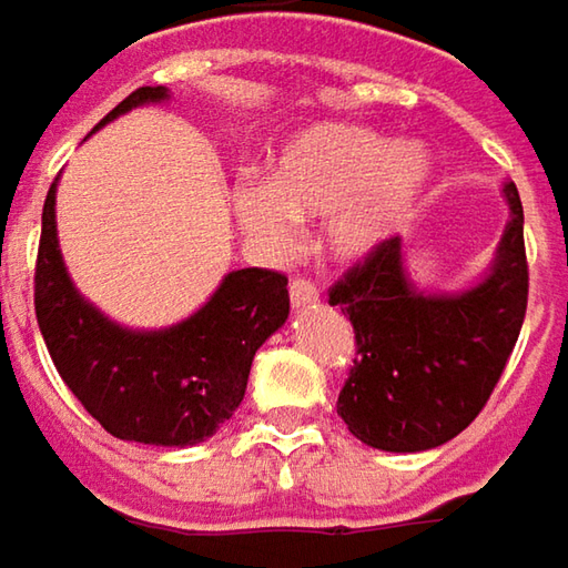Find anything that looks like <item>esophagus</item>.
Listing matches in <instances>:
<instances>
[{"label": "esophagus", "instance_id": "esophagus-1", "mask_svg": "<svg viewBox=\"0 0 568 568\" xmlns=\"http://www.w3.org/2000/svg\"><path fill=\"white\" fill-rule=\"evenodd\" d=\"M320 300V287L310 277H294L291 281V303L294 306H313Z\"/></svg>", "mask_w": 568, "mask_h": 568}]
</instances>
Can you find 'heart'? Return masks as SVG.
Masks as SVG:
<instances>
[{"mask_svg":"<svg viewBox=\"0 0 568 568\" xmlns=\"http://www.w3.org/2000/svg\"><path fill=\"white\" fill-rule=\"evenodd\" d=\"M428 159L415 146L348 124L303 133L277 159L274 182H242L233 194L240 223L268 245H287L294 216H335L332 245L361 255L409 211Z\"/></svg>","mask_w":568,"mask_h":568,"instance_id":"obj_1","label":"heart"}]
</instances>
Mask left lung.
Instances as JSON below:
<instances>
[{"label":"left lung","mask_w":568,"mask_h":568,"mask_svg":"<svg viewBox=\"0 0 568 568\" xmlns=\"http://www.w3.org/2000/svg\"><path fill=\"white\" fill-rule=\"evenodd\" d=\"M511 220L496 268L467 294H418L403 271L399 236L381 240L332 287L355 328V361L338 415L371 447L412 454L457 438L489 403L527 310L525 207L505 185Z\"/></svg>","instance_id":"left-lung-1"}]
</instances>
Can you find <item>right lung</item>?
I'll list each match as a JSON object with an SVG mask.
<instances>
[{
    "label": "right lung",
    "mask_w": 568,
    "mask_h": 568,
    "mask_svg": "<svg viewBox=\"0 0 568 568\" xmlns=\"http://www.w3.org/2000/svg\"><path fill=\"white\" fill-rule=\"evenodd\" d=\"M162 99V85H143L101 124ZM53 201L57 182L43 201L34 313L57 374L114 438L159 447L211 438L240 409L255 352L291 313L287 277L265 268L233 271L185 323L128 332L75 294L57 245Z\"/></svg>",
    "instance_id": "right-lung-1"
}]
</instances>
